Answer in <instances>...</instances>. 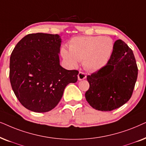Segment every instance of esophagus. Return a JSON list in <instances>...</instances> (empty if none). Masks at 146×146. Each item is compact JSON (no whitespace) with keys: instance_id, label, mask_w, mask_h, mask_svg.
<instances>
[{"instance_id":"esophagus-1","label":"esophagus","mask_w":146,"mask_h":146,"mask_svg":"<svg viewBox=\"0 0 146 146\" xmlns=\"http://www.w3.org/2000/svg\"><path fill=\"white\" fill-rule=\"evenodd\" d=\"M77 77H78L79 80L81 81V80H83V79H85V78H86L87 75L85 73H83V72H79L78 75H77Z\"/></svg>"}]
</instances>
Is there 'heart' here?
Here are the masks:
<instances>
[{"instance_id":"obj_1","label":"heart","mask_w":146,"mask_h":146,"mask_svg":"<svg viewBox=\"0 0 146 146\" xmlns=\"http://www.w3.org/2000/svg\"><path fill=\"white\" fill-rule=\"evenodd\" d=\"M113 41L109 36H83L73 38L69 42V49L61 48L63 59L71 67H76L82 61L85 69L97 71L108 63L113 50Z\"/></svg>"}]
</instances>
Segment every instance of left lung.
Wrapping results in <instances>:
<instances>
[{"label": "left lung", "instance_id": "1", "mask_svg": "<svg viewBox=\"0 0 146 146\" xmlns=\"http://www.w3.org/2000/svg\"><path fill=\"white\" fill-rule=\"evenodd\" d=\"M137 73L132 50L123 40H117L107 65L87 76L89 83L85 93L87 102L93 108L102 111L120 108L131 98Z\"/></svg>", "mask_w": 146, "mask_h": 146}]
</instances>
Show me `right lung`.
Listing matches in <instances>:
<instances>
[{"mask_svg": "<svg viewBox=\"0 0 146 146\" xmlns=\"http://www.w3.org/2000/svg\"><path fill=\"white\" fill-rule=\"evenodd\" d=\"M61 43L59 35L29 34L11 53V87L18 100L29 110L49 111L59 104L65 87L77 82L79 71L60 65Z\"/></svg>", "mask_w": 146, "mask_h": 146, "instance_id": "right-lung-1", "label": "right lung"}]
</instances>
